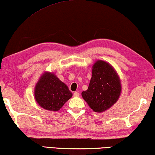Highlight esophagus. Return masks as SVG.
<instances>
[{
  "mask_svg": "<svg viewBox=\"0 0 155 155\" xmlns=\"http://www.w3.org/2000/svg\"><path fill=\"white\" fill-rule=\"evenodd\" d=\"M79 93L78 92H74V94H73V95H74V97H78L79 96Z\"/></svg>",
  "mask_w": 155,
  "mask_h": 155,
  "instance_id": "obj_1",
  "label": "esophagus"
}]
</instances>
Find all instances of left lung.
I'll return each mask as SVG.
<instances>
[{
    "instance_id": "1",
    "label": "left lung",
    "mask_w": 155,
    "mask_h": 155,
    "mask_svg": "<svg viewBox=\"0 0 155 155\" xmlns=\"http://www.w3.org/2000/svg\"><path fill=\"white\" fill-rule=\"evenodd\" d=\"M120 92V78L113 67L104 61H95L88 89L81 94L90 108L97 112L106 110L117 102Z\"/></svg>"
}]
</instances>
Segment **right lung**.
<instances>
[{"mask_svg": "<svg viewBox=\"0 0 155 155\" xmlns=\"http://www.w3.org/2000/svg\"><path fill=\"white\" fill-rule=\"evenodd\" d=\"M72 96L68 86L52 72H44L35 86V100L47 110L58 111Z\"/></svg>", "mask_w": 155, "mask_h": 155, "instance_id": "add662e5", "label": "right lung"}]
</instances>
